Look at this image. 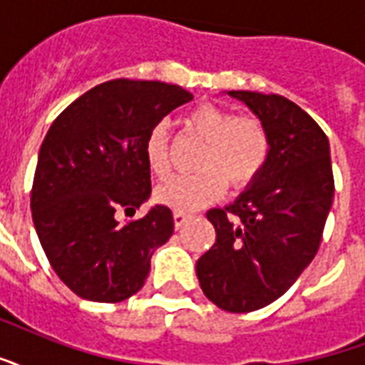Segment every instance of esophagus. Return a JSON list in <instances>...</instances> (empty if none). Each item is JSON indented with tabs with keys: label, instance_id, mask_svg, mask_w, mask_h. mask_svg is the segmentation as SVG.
Returning <instances> with one entry per match:
<instances>
[{
	"label": "esophagus",
	"instance_id": "1",
	"mask_svg": "<svg viewBox=\"0 0 365 365\" xmlns=\"http://www.w3.org/2000/svg\"><path fill=\"white\" fill-rule=\"evenodd\" d=\"M191 218V214H185V212H174V226H176V230H180V227L187 222V220Z\"/></svg>",
	"mask_w": 365,
	"mask_h": 365
}]
</instances>
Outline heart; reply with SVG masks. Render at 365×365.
I'll return each instance as SVG.
<instances>
[{"label":"heart","instance_id":"heart-1","mask_svg":"<svg viewBox=\"0 0 365 365\" xmlns=\"http://www.w3.org/2000/svg\"><path fill=\"white\" fill-rule=\"evenodd\" d=\"M191 135L205 141L197 158L199 174L174 178L157 189V199L176 212L195 210L218 199L226 182L239 189L262 172L269 157V133L255 116H235L210 103L197 105L183 118ZM147 166L153 176L170 174V151L164 126H155L145 141Z\"/></svg>","mask_w":365,"mask_h":365}]
</instances>
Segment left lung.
<instances>
[{
    "mask_svg": "<svg viewBox=\"0 0 365 365\" xmlns=\"http://www.w3.org/2000/svg\"><path fill=\"white\" fill-rule=\"evenodd\" d=\"M269 133L262 172L226 208L207 218L216 243L197 260L208 300L243 314L272 304L312 262L331 210L335 183L329 139L312 116L282 96L227 91Z\"/></svg>",
    "mask_w": 365,
    "mask_h": 365,
    "instance_id": "left-lung-1",
    "label": "left lung"
}]
</instances>
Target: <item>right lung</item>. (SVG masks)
Wrapping results in <instances>:
<instances>
[{
    "instance_id": "right-lung-1",
    "label": "right lung",
    "mask_w": 365,
    "mask_h": 365,
    "mask_svg": "<svg viewBox=\"0 0 365 365\" xmlns=\"http://www.w3.org/2000/svg\"><path fill=\"white\" fill-rule=\"evenodd\" d=\"M193 96L180 86L110 80L71 103L40 147L30 197L41 249L72 293L120 302L143 287L153 252L174 233L172 210L155 205L145 141L164 116Z\"/></svg>"
}]
</instances>
